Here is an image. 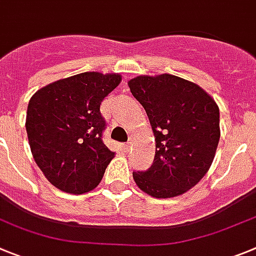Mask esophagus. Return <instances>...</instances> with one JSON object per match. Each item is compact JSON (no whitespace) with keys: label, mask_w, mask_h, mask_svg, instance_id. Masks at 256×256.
Here are the masks:
<instances>
[{"label":"esophagus","mask_w":256,"mask_h":256,"mask_svg":"<svg viewBox=\"0 0 256 256\" xmlns=\"http://www.w3.org/2000/svg\"><path fill=\"white\" fill-rule=\"evenodd\" d=\"M122 147H123L124 151L128 152V151H130V148H132V144H130V142H126V144H124L123 146H122Z\"/></svg>","instance_id":"esophagus-1"}]
</instances>
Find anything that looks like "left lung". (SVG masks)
<instances>
[{
  "label": "left lung",
  "instance_id": "8db88e82",
  "mask_svg": "<svg viewBox=\"0 0 256 256\" xmlns=\"http://www.w3.org/2000/svg\"><path fill=\"white\" fill-rule=\"evenodd\" d=\"M130 92L147 112L156 140L154 164L134 171L140 190L172 198L198 184L212 165L220 140V109L194 82L172 74L138 76Z\"/></svg>",
  "mask_w": 256,
  "mask_h": 256
}]
</instances>
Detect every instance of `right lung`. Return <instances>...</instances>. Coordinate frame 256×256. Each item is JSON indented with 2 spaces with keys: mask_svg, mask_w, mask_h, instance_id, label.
Listing matches in <instances>:
<instances>
[{
  "mask_svg": "<svg viewBox=\"0 0 256 256\" xmlns=\"http://www.w3.org/2000/svg\"><path fill=\"white\" fill-rule=\"evenodd\" d=\"M120 74L84 72L38 90L26 112L32 154L44 176L60 190L84 194L102 182L114 157L102 142V100Z\"/></svg>",
  "mask_w": 256,
  "mask_h": 256,
  "instance_id": "1",
  "label": "right lung"
}]
</instances>
